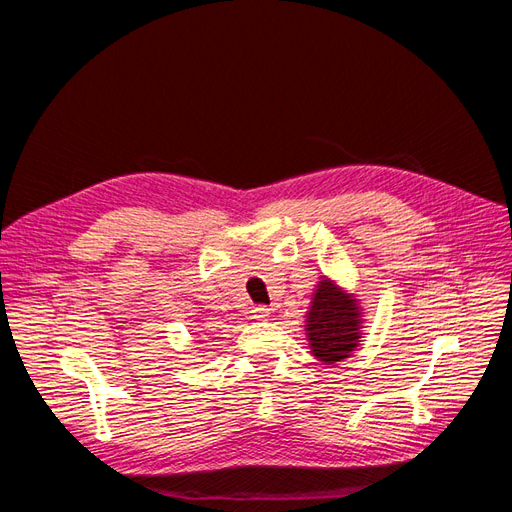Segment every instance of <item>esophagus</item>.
<instances>
[{
    "label": "esophagus",
    "mask_w": 512,
    "mask_h": 512,
    "mask_svg": "<svg viewBox=\"0 0 512 512\" xmlns=\"http://www.w3.org/2000/svg\"><path fill=\"white\" fill-rule=\"evenodd\" d=\"M252 314H254L256 320H269L271 318V309L267 305H256L252 309Z\"/></svg>",
    "instance_id": "obj_1"
}]
</instances>
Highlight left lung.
I'll list each match as a JSON object with an SVG mask.
<instances>
[{"label":"left lung","instance_id":"obj_1","mask_svg":"<svg viewBox=\"0 0 512 512\" xmlns=\"http://www.w3.org/2000/svg\"><path fill=\"white\" fill-rule=\"evenodd\" d=\"M305 322L309 348L324 365L348 359L361 342L359 303L331 280L318 282Z\"/></svg>","mask_w":512,"mask_h":512}]
</instances>
